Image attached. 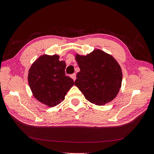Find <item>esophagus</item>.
Listing matches in <instances>:
<instances>
[{"label": "esophagus", "instance_id": "34e87169", "mask_svg": "<svg viewBox=\"0 0 154 154\" xmlns=\"http://www.w3.org/2000/svg\"><path fill=\"white\" fill-rule=\"evenodd\" d=\"M71 78H72V80L74 81L76 80V74L75 73H74V74H72V75H71Z\"/></svg>", "mask_w": 154, "mask_h": 154}]
</instances>
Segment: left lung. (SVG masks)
<instances>
[{
	"label": "left lung",
	"mask_w": 154,
	"mask_h": 154,
	"mask_svg": "<svg viewBox=\"0 0 154 154\" xmlns=\"http://www.w3.org/2000/svg\"><path fill=\"white\" fill-rule=\"evenodd\" d=\"M80 71L75 85L85 99L97 105L113 100L121 88L122 72L118 62L111 55L100 49L87 56L76 54Z\"/></svg>",
	"instance_id": "left-lung-1"
}]
</instances>
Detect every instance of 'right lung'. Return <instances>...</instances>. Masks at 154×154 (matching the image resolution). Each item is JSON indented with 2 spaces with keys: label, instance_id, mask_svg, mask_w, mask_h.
Instances as JSON below:
<instances>
[{
  "label": "right lung",
  "instance_id": "obj_1",
  "mask_svg": "<svg viewBox=\"0 0 154 154\" xmlns=\"http://www.w3.org/2000/svg\"><path fill=\"white\" fill-rule=\"evenodd\" d=\"M66 62L59 56L42 55L29 70L28 82L36 100L50 107L64 100L65 96L74 85L71 78L66 75Z\"/></svg>",
  "mask_w": 154,
  "mask_h": 154
}]
</instances>
